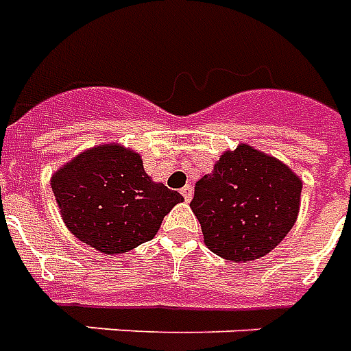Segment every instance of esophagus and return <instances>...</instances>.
<instances>
[{
	"mask_svg": "<svg viewBox=\"0 0 351 351\" xmlns=\"http://www.w3.org/2000/svg\"><path fill=\"white\" fill-rule=\"evenodd\" d=\"M181 194H183V197H185V202H191L192 196H194V189H192L191 185H185L183 189H181Z\"/></svg>",
	"mask_w": 351,
	"mask_h": 351,
	"instance_id": "34e87169",
	"label": "esophagus"
}]
</instances>
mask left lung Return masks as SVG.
<instances>
[{"mask_svg": "<svg viewBox=\"0 0 351 351\" xmlns=\"http://www.w3.org/2000/svg\"><path fill=\"white\" fill-rule=\"evenodd\" d=\"M302 178L272 155L241 142L194 186L192 213L205 246L231 263L270 254L296 223Z\"/></svg>", "mask_w": 351, "mask_h": 351, "instance_id": "1", "label": "left lung"}]
</instances>
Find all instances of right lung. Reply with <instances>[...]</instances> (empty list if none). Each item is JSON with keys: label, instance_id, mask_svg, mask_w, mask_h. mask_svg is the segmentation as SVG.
Here are the masks:
<instances>
[{"label": "right lung", "instance_id": "1", "mask_svg": "<svg viewBox=\"0 0 351 351\" xmlns=\"http://www.w3.org/2000/svg\"><path fill=\"white\" fill-rule=\"evenodd\" d=\"M51 189L70 233L107 255L152 241L162 218L183 202L147 176L141 154L118 142L75 155L53 172Z\"/></svg>", "mask_w": 351, "mask_h": 351}]
</instances>
